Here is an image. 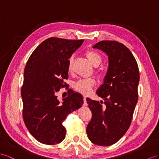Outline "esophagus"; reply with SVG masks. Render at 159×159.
Here are the masks:
<instances>
[{
    "label": "esophagus",
    "mask_w": 159,
    "mask_h": 159,
    "mask_svg": "<svg viewBox=\"0 0 159 159\" xmlns=\"http://www.w3.org/2000/svg\"><path fill=\"white\" fill-rule=\"evenodd\" d=\"M83 100H84L83 106H87V97H86V96H84Z\"/></svg>",
    "instance_id": "esophagus-1"
}]
</instances>
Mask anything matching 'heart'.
I'll list each match as a JSON object with an SVG mask.
<instances>
[{
	"label": "heart",
	"instance_id": "heart-1",
	"mask_svg": "<svg viewBox=\"0 0 159 159\" xmlns=\"http://www.w3.org/2000/svg\"><path fill=\"white\" fill-rule=\"evenodd\" d=\"M86 56L87 59L89 60L90 63L94 66H99V64L101 62V57L98 54V53L93 51L89 50L86 52ZM72 60L73 58L69 59L68 62V70L69 72H71L72 70ZM95 80L93 79H80L77 81L76 83L74 84V89L75 90L78 91L83 95H89L92 92L93 88L94 87L95 85Z\"/></svg>",
	"mask_w": 159,
	"mask_h": 159
}]
</instances>
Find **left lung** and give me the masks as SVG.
Wrapping results in <instances>:
<instances>
[{
    "instance_id": "8db88e82",
    "label": "left lung",
    "mask_w": 159,
    "mask_h": 159,
    "mask_svg": "<svg viewBox=\"0 0 159 159\" xmlns=\"http://www.w3.org/2000/svg\"><path fill=\"white\" fill-rule=\"evenodd\" d=\"M93 48L107 54L109 64L103 83L96 92L104 102L87 98L92 112L87 133L93 144L107 146L118 141L131 124L138 102L139 70L132 52L123 43L101 41Z\"/></svg>"
}]
</instances>
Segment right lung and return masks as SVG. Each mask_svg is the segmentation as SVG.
Masks as SVG:
<instances>
[{
	"instance_id": "1",
	"label": "right lung",
	"mask_w": 159,
	"mask_h": 159,
	"mask_svg": "<svg viewBox=\"0 0 159 159\" xmlns=\"http://www.w3.org/2000/svg\"><path fill=\"white\" fill-rule=\"evenodd\" d=\"M83 42L48 38L28 59L21 89L23 120L30 134L41 143L54 145L62 142L66 136L62 121L84 103L83 95L71 89L61 101L56 95L68 77L69 58Z\"/></svg>"
}]
</instances>
